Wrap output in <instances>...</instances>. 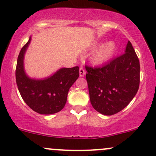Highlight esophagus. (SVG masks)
I'll return each mask as SVG.
<instances>
[{"instance_id": "34e87169", "label": "esophagus", "mask_w": 156, "mask_h": 156, "mask_svg": "<svg viewBox=\"0 0 156 156\" xmlns=\"http://www.w3.org/2000/svg\"><path fill=\"white\" fill-rule=\"evenodd\" d=\"M85 71H84V69H83L82 67L80 68L79 69V75H80V77H83L84 76V75H85Z\"/></svg>"}]
</instances>
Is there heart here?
Returning a JSON list of instances; mask_svg holds the SVG:
<instances>
[{"instance_id": "b5f03b06", "label": "heart", "mask_w": 156, "mask_h": 156, "mask_svg": "<svg viewBox=\"0 0 156 156\" xmlns=\"http://www.w3.org/2000/svg\"><path fill=\"white\" fill-rule=\"evenodd\" d=\"M101 42H97L94 43L93 48L96 49L100 46ZM116 50V45L113 41H108L104 43L101 46H100L91 57V61L95 65H103L108 62Z\"/></svg>"}]
</instances>
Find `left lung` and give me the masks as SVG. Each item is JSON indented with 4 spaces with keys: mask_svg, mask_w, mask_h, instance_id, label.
Returning <instances> with one entry per match:
<instances>
[{
    "mask_svg": "<svg viewBox=\"0 0 156 156\" xmlns=\"http://www.w3.org/2000/svg\"><path fill=\"white\" fill-rule=\"evenodd\" d=\"M91 105L101 114L121 111L133 99L140 86V61L128 41L124 54L101 67L85 66Z\"/></svg>",
    "mask_w": 156,
    "mask_h": 156,
    "instance_id": "obj_1",
    "label": "left lung"
}]
</instances>
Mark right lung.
I'll list each match as a JSON object with an SVG mask.
<instances>
[{
	"label": "right lung",
	"mask_w": 156,
	"mask_h": 156,
	"mask_svg": "<svg viewBox=\"0 0 156 156\" xmlns=\"http://www.w3.org/2000/svg\"><path fill=\"white\" fill-rule=\"evenodd\" d=\"M31 37L21 49L16 68L18 90L26 104L35 112L49 115L62 110L69 90L79 77V67L62 68L47 78H31L24 69V55Z\"/></svg>",
	"instance_id": "1"
}]
</instances>
